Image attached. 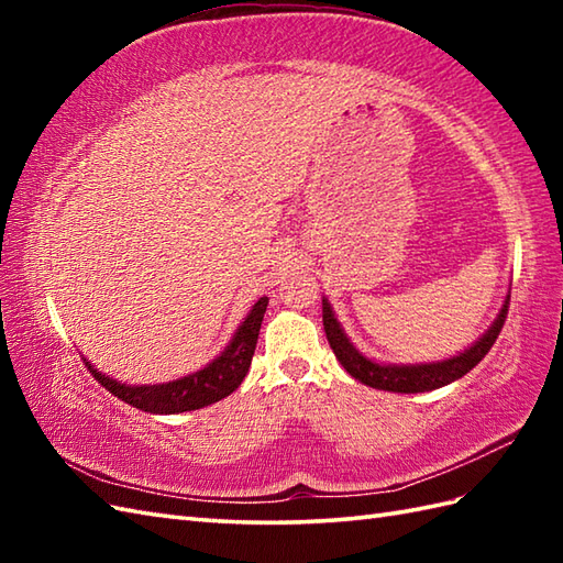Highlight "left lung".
I'll return each instance as SVG.
<instances>
[{
  "label": "left lung",
  "mask_w": 563,
  "mask_h": 563,
  "mask_svg": "<svg viewBox=\"0 0 563 563\" xmlns=\"http://www.w3.org/2000/svg\"><path fill=\"white\" fill-rule=\"evenodd\" d=\"M508 302L510 297H506V305L500 307L492 329H488L484 336L472 345V349H466L464 353L454 357H448V361L421 363V365H379L375 361H369V357H365L361 351H355V345L343 333L327 300H321V317H324V331H327L331 351L339 357V363L343 365L345 373L373 389L416 394V391H430V389L445 387L450 382L464 377L472 367L479 365L484 361V355L492 351L500 329L506 324Z\"/></svg>",
  "instance_id": "obj_1"
}]
</instances>
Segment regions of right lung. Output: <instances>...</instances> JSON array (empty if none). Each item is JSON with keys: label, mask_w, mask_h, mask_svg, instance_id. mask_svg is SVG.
I'll return each mask as SVG.
<instances>
[{"label": "right lung", "mask_w": 563, "mask_h": 563, "mask_svg": "<svg viewBox=\"0 0 563 563\" xmlns=\"http://www.w3.org/2000/svg\"><path fill=\"white\" fill-rule=\"evenodd\" d=\"M266 307L268 297H261V300L251 307V312L242 321V327L236 329L230 345H227L210 365L198 369L194 375L166 382V385H123V382H115L97 373L91 363H87V367L91 369V375L97 377L101 387H106L113 397L135 406L140 411L181 413L202 409V406H210L214 401L230 397V394L242 385V379L249 373L251 357H254L256 351L258 329ZM84 361H87V357H84Z\"/></svg>", "instance_id": "obj_1"}]
</instances>
